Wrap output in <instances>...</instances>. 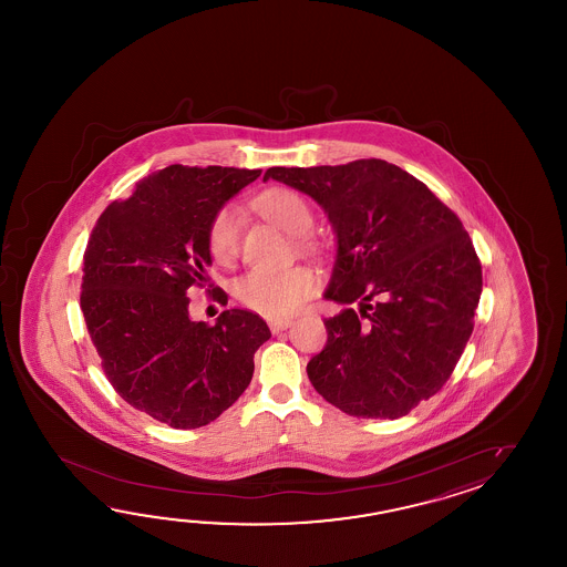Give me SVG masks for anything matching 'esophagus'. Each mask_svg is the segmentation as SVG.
<instances>
[{
  "mask_svg": "<svg viewBox=\"0 0 567 567\" xmlns=\"http://www.w3.org/2000/svg\"><path fill=\"white\" fill-rule=\"evenodd\" d=\"M267 324H269L274 334H278V332L286 330V328L291 324V320H289V318H269V320H267Z\"/></svg>",
  "mask_w": 567,
  "mask_h": 567,
  "instance_id": "esophagus-1",
  "label": "esophagus"
}]
</instances>
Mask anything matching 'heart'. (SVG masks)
I'll list each match as a JSON object with an SVG mask.
<instances>
[{
  "mask_svg": "<svg viewBox=\"0 0 567 567\" xmlns=\"http://www.w3.org/2000/svg\"><path fill=\"white\" fill-rule=\"evenodd\" d=\"M255 208L261 217L278 225L279 229L296 235L301 247H310L312 239L306 235L312 229V208L306 198L288 188H274L257 196ZM241 218L233 206L220 208L206 230V247L218 266H230L239 254ZM318 286L312 269L303 266L257 267L235 284V293L241 303L255 312L271 318L298 312Z\"/></svg>",
  "mask_w": 567,
  "mask_h": 567,
  "instance_id": "1",
  "label": "heart"
}]
</instances>
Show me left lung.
Masks as SVG:
<instances>
[{
    "label": "left lung",
    "mask_w": 567,
    "mask_h": 567,
    "mask_svg": "<svg viewBox=\"0 0 567 567\" xmlns=\"http://www.w3.org/2000/svg\"><path fill=\"white\" fill-rule=\"evenodd\" d=\"M312 196L337 233L328 342L310 383L349 415L398 420L435 395L474 328L482 267L468 233L423 182L385 159L269 168ZM350 302L360 308L354 311Z\"/></svg>",
    "instance_id": "8db88e82"
}]
</instances>
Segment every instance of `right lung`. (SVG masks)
I'll use <instances>...</instances> for the list:
<instances>
[{"instance_id":"obj_1","label":"right lung","mask_w":567,"mask_h":567,"mask_svg":"<svg viewBox=\"0 0 567 567\" xmlns=\"http://www.w3.org/2000/svg\"><path fill=\"white\" fill-rule=\"evenodd\" d=\"M259 176L174 164L111 203L86 243L81 310L101 367L123 401L169 427H203L229 410L271 337L259 313L241 308L217 324L193 322L186 298L193 286L213 288L210 220ZM213 300L225 306L227 293L213 289Z\"/></svg>"}]
</instances>
